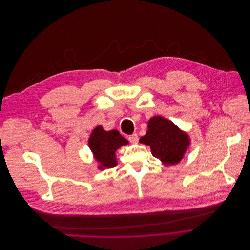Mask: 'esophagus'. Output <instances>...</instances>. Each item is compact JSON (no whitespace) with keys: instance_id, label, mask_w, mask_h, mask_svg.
<instances>
[{"instance_id":"34e87169","label":"esophagus","mask_w":250,"mask_h":250,"mask_svg":"<svg viewBox=\"0 0 250 250\" xmlns=\"http://www.w3.org/2000/svg\"><path fill=\"white\" fill-rule=\"evenodd\" d=\"M128 140L132 143V144H137L138 141H139V138H138V135L137 134H132L128 137Z\"/></svg>"}]
</instances>
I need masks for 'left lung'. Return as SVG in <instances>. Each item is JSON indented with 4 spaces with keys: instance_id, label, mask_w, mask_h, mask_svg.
Here are the masks:
<instances>
[{
    "instance_id": "1",
    "label": "left lung",
    "mask_w": 250,
    "mask_h": 250,
    "mask_svg": "<svg viewBox=\"0 0 250 250\" xmlns=\"http://www.w3.org/2000/svg\"><path fill=\"white\" fill-rule=\"evenodd\" d=\"M140 143L151 146L152 155L166 166L178 164L190 145L187 133L181 131L172 121L154 116L147 122V131Z\"/></svg>"
}]
</instances>
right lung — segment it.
Returning a JSON list of instances; mask_svg holds the SVG:
<instances>
[{
  "instance_id": "right-lung-1",
  "label": "right lung",
  "mask_w": 250,
  "mask_h": 250,
  "mask_svg": "<svg viewBox=\"0 0 250 250\" xmlns=\"http://www.w3.org/2000/svg\"><path fill=\"white\" fill-rule=\"evenodd\" d=\"M127 144L128 141L117 130L105 131L102 126L93 129L88 139V146L99 163V169L114 167L117 165L115 152Z\"/></svg>"
}]
</instances>
